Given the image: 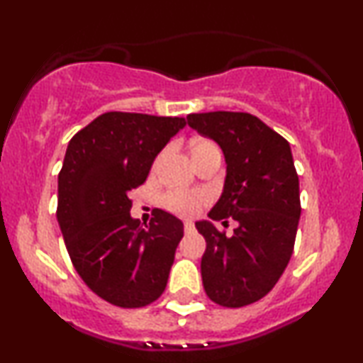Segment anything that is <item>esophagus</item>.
<instances>
[{
	"mask_svg": "<svg viewBox=\"0 0 363 363\" xmlns=\"http://www.w3.org/2000/svg\"><path fill=\"white\" fill-rule=\"evenodd\" d=\"M194 223L193 222H184V232H193Z\"/></svg>",
	"mask_w": 363,
	"mask_h": 363,
	"instance_id": "34e87169",
	"label": "esophagus"
}]
</instances>
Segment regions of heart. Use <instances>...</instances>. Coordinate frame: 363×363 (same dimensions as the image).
<instances>
[{
	"label": "heart",
	"mask_w": 363,
	"mask_h": 363,
	"mask_svg": "<svg viewBox=\"0 0 363 363\" xmlns=\"http://www.w3.org/2000/svg\"><path fill=\"white\" fill-rule=\"evenodd\" d=\"M215 147L213 141L210 140H198L194 143L193 152L198 150ZM210 201V194L206 191L196 189V191H169L162 196V203L169 211L179 216H194L201 210L206 203Z\"/></svg>",
	"instance_id": "b5f03b06"
}]
</instances>
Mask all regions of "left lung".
<instances>
[{"instance_id": "1", "label": "left lung", "mask_w": 363, "mask_h": 363, "mask_svg": "<svg viewBox=\"0 0 363 363\" xmlns=\"http://www.w3.org/2000/svg\"><path fill=\"white\" fill-rule=\"evenodd\" d=\"M187 124L215 140L227 162L223 194L210 218L239 223L230 237L196 223L206 240L203 286L218 306H249L272 291L294 252L302 208L290 145L247 112L189 114Z\"/></svg>"}]
</instances>
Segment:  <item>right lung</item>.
Masks as SVG:
<instances>
[{
	"mask_svg": "<svg viewBox=\"0 0 363 363\" xmlns=\"http://www.w3.org/2000/svg\"><path fill=\"white\" fill-rule=\"evenodd\" d=\"M184 126V118L114 111L69 140L57 177V222L77 273L112 306L145 307L167 286L184 227L155 210L143 228L129 215V193L145 184L158 152Z\"/></svg>",
	"mask_w": 363,
	"mask_h": 363,
	"instance_id": "1",
	"label": "right lung"
}]
</instances>
